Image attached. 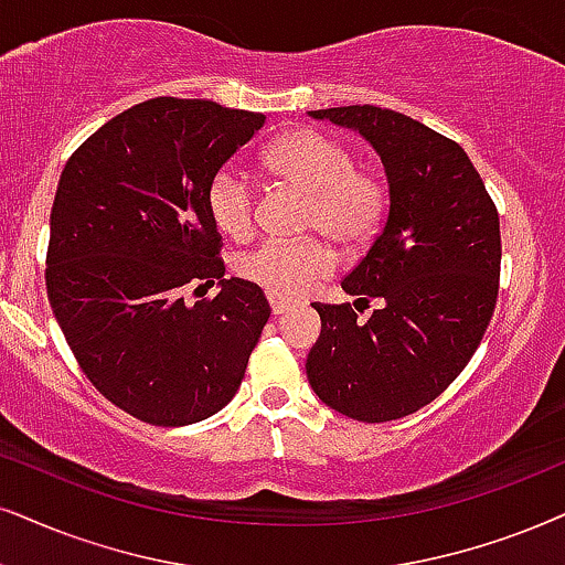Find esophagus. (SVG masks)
<instances>
[{
	"instance_id": "esophagus-1",
	"label": "esophagus",
	"mask_w": 565,
	"mask_h": 565,
	"mask_svg": "<svg viewBox=\"0 0 565 565\" xmlns=\"http://www.w3.org/2000/svg\"><path fill=\"white\" fill-rule=\"evenodd\" d=\"M268 302H270V310H274V316H284V312H287L291 307V302H287V299L274 297V295L268 297Z\"/></svg>"
}]
</instances>
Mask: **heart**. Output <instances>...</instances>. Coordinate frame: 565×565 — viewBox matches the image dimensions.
Listing matches in <instances>:
<instances>
[{
    "mask_svg": "<svg viewBox=\"0 0 565 565\" xmlns=\"http://www.w3.org/2000/svg\"><path fill=\"white\" fill-rule=\"evenodd\" d=\"M278 180L310 195L305 226L347 247H360L381 230L388 188L375 171L354 167L341 140L318 130L284 135L266 156ZM209 213L230 237H247L255 226L253 180L237 167L216 171L209 184ZM335 268L333 249L323 239H266L239 258V274L274 297L297 299L316 289Z\"/></svg>",
    "mask_w": 565,
    "mask_h": 565,
    "instance_id": "b5f03b06",
    "label": "heart"
}]
</instances>
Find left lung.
I'll use <instances>...</instances> for the list:
<instances>
[{
	"label": "left lung",
	"instance_id": "left-lung-1",
	"mask_svg": "<svg viewBox=\"0 0 565 565\" xmlns=\"http://www.w3.org/2000/svg\"><path fill=\"white\" fill-rule=\"evenodd\" d=\"M360 130L381 153L388 213L341 281L354 305L312 302V391L360 423H391L451 385L488 331L501 278V218L459 142L381 106L310 111ZM377 298L367 321L355 316Z\"/></svg>",
	"mask_w": 565,
	"mask_h": 565
}]
</instances>
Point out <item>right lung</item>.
<instances>
[{
    "mask_svg": "<svg viewBox=\"0 0 565 565\" xmlns=\"http://www.w3.org/2000/svg\"><path fill=\"white\" fill-rule=\"evenodd\" d=\"M266 117L200 98H151L70 156L52 205L46 295L85 377L159 427L224 409L270 307L258 284L224 278L209 213L216 171ZM220 281L216 298L183 291Z\"/></svg>",
    "mask_w": 565,
    "mask_h": 565,
    "instance_id": "add662e5",
    "label": "right lung"
}]
</instances>
